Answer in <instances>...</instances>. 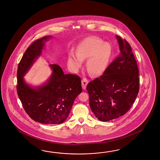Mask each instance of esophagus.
<instances>
[{"label": "esophagus", "instance_id": "1", "mask_svg": "<svg viewBox=\"0 0 160 160\" xmlns=\"http://www.w3.org/2000/svg\"><path fill=\"white\" fill-rule=\"evenodd\" d=\"M88 80L86 78H83L82 80V86L83 89H86V86L88 85Z\"/></svg>", "mask_w": 160, "mask_h": 160}]
</instances>
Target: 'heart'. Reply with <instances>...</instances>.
I'll list each match as a JSON object with an SVG mask.
<instances>
[{
	"mask_svg": "<svg viewBox=\"0 0 160 160\" xmlns=\"http://www.w3.org/2000/svg\"><path fill=\"white\" fill-rule=\"evenodd\" d=\"M76 55L71 53L68 64L74 70L81 66L82 60L87 59L86 67L93 76L102 75L105 72L112 57V45L96 37H89L80 42L76 49Z\"/></svg>",
	"mask_w": 160,
	"mask_h": 160,
	"instance_id": "obj_1",
	"label": "heart"
}]
</instances>
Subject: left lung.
I'll return each instance as SVG.
<instances>
[{"instance_id": "1", "label": "left lung", "mask_w": 160, "mask_h": 160, "mask_svg": "<svg viewBox=\"0 0 160 160\" xmlns=\"http://www.w3.org/2000/svg\"><path fill=\"white\" fill-rule=\"evenodd\" d=\"M116 38L118 56L99 78L90 82L86 87L91 110L103 122L123 116L139 92V70L131 46L119 36Z\"/></svg>"}]
</instances>
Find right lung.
Instances as JSON below:
<instances>
[{
  "mask_svg": "<svg viewBox=\"0 0 160 160\" xmlns=\"http://www.w3.org/2000/svg\"><path fill=\"white\" fill-rule=\"evenodd\" d=\"M51 38H40L27 48L18 65L17 90L24 110L32 119L41 123L53 125L65 122L82 88L79 77L65 74L57 64L49 65L52 73L43 85L32 87L24 81V75L41 56L45 42Z\"/></svg>",
  "mask_w": 160,
  "mask_h": 160,
  "instance_id": "obj_1",
  "label": "right lung"
}]
</instances>
